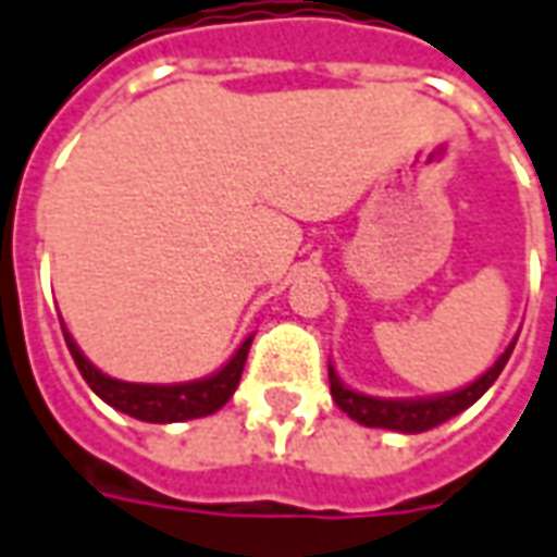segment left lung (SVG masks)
I'll return each mask as SVG.
<instances>
[{"label": "left lung", "instance_id": "obj_1", "mask_svg": "<svg viewBox=\"0 0 557 557\" xmlns=\"http://www.w3.org/2000/svg\"><path fill=\"white\" fill-rule=\"evenodd\" d=\"M512 349L515 343L503 356L496 358V364L487 374H481L466 389L450 392V395H438V398H408V401H398V398H371V395H361V392H352L349 386H343L334 368H327V380H331V395H334L337 408L343 413H349L356 423L371 429H392V432L417 435V432L442 426L450 417H457L466 408H472L481 395L494 386L496 376L503 374V368H506V361L512 356Z\"/></svg>", "mask_w": 557, "mask_h": 557}]
</instances>
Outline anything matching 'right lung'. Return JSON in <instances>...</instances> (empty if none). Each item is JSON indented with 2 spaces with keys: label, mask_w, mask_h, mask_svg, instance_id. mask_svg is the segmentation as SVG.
Masks as SVG:
<instances>
[{
  "label": "right lung",
  "mask_w": 557,
  "mask_h": 557,
  "mask_svg": "<svg viewBox=\"0 0 557 557\" xmlns=\"http://www.w3.org/2000/svg\"><path fill=\"white\" fill-rule=\"evenodd\" d=\"M63 339L70 346V356L76 361L78 374L85 376V383L107 405H113L115 410L128 413L134 420H144V423H183V420L208 417L223 408L233 398L242 371H245V361H248V349H251V337H248L238 346V352L230 358V364L220 368L214 376L177 383V386H149V383H122V380L100 374L95 364L78 352V346L66 331H63Z\"/></svg>",
  "instance_id": "1"
}]
</instances>
